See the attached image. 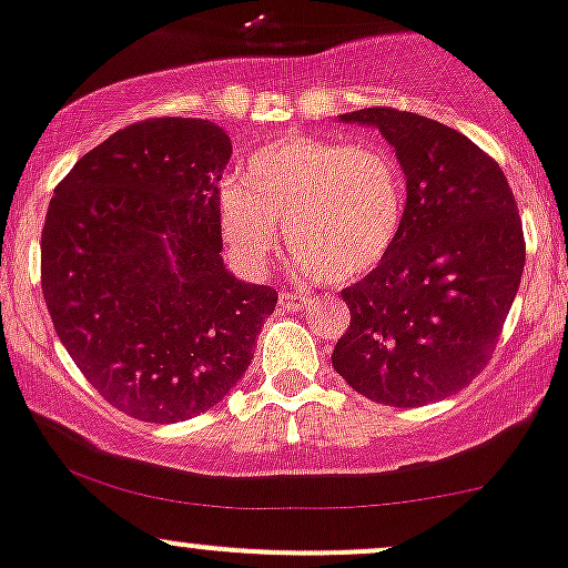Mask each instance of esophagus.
<instances>
[{
  "mask_svg": "<svg viewBox=\"0 0 568 568\" xmlns=\"http://www.w3.org/2000/svg\"><path fill=\"white\" fill-rule=\"evenodd\" d=\"M278 303L286 311H303L308 306V295H301V292H282L278 295Z\"/></svg>",
  "mask_w": 568,
  "mask_h": 568,
  "instance_id": "34e87169",
  "label": "esophagus"
}]
</instances>
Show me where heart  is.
Instances as JSON below:
<instances>
[{
    "instance_id": "obj_1",
    "label": "heart",
    "mask_w": 568,
    "mask_h": 568,
    "mask_svg": "<svg viewBox=\"0 0 568 568\" xmlns=\"http://www.w3.org/2000/svg\"><path fill=\"white\" fill-rule=\"evenodd\" d=\"M404 170L382 145L297 135L254 151L219 189V233L237 267L260 273L286 243L301 271L365 276L404 224Z\"/></svg>"
}]
</instances>
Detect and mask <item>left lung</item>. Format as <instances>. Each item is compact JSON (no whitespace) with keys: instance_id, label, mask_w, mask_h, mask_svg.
Instances as JSON below:
<instances>
[{"instance_id":"1","label":"left lung","mask_w":568,"mask_h":568,"mask_svg":"<svg viewBox=\"0 0 568 568\" xmlns=\"http://www.w3.org/2000/svg\"><path fill=\"white\" fill-rule=\"evenodd\" d=\"M376 126L406 175L395 246L341 292L349 331L333 368L384 406H425L477 379L515 303L526 241L501 168L466 135L395 108L341 113Z\"/></svg>"}]
</instances>
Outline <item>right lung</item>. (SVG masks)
<instances>
[{
	"label": "right lung",
	"instance_id": "add662e5",
	"mask_svg": "<svg viewBox=\"0 0 568 568\" xmlns=\"http://www.w3.org/2000/svg\"><path fill=\"white\" fill-rule=\"evenodd\" d=\"M230 156L213 121H140L81 156L48 205V314L91 387L135 419L184 423L216 406L276 308V290L224 267Z\"/></svg>",
	"mask_w": 568,
	"mask_h": 568
}]
</instances>
